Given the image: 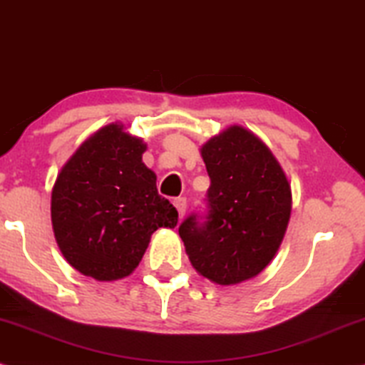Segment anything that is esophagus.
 <instances>
[{"label": "esophagus", "instance_id": "34e87169", "mask_svg": "<svg viewBox=\"0 0 365 365\" xmlns=\"http://www.w3.org/2000/svg\"><path fill=\"white\" fill-rule=\"evenodd\" d=\"M173 205L177 207L180 217L185 216V210H187V199H185V197H178V199H175Z\"/></svg>", "mask_w": 365, "mask_h": 365}]
</instances>
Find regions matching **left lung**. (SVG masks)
Wrapping results in <instances>:
<instances>
[{
	"instance_id": "1",
	"label": "left lung",
	"mask_w": 365,
	"mask_h": 365,
	"mask_svg": "<svg viewBox=\"0 0 365 365\" xmlns=\"http://www.w3.org/2000/svg\"><path fill=\"white\" fill-rule=\"evenodd\" d=\"M207 168V214L178 227L194 269L219 285L253 279L275 257L292 209L282 166L262 139L231 125L200 148Z\"/></svg>"
}]
</instances>
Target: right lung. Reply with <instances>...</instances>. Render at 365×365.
<instances>
[{"mask_svg":"<svg viewBox=\"0 0 365 365\" xmlns=\"http://www.w3.org/2000/svg\"><path fill=\"white\" fill-rule=\"evenodd\" d=\"M146 144L108 124L90 135L57 175L52 230L71 267L100 282L134 272L158 227H175L178 212L158 194L143 163Z\"/></svg>","mask_w":365,"mask_h":365,"instance_id":"obj_1","label":"right lung"}]
</instances>
